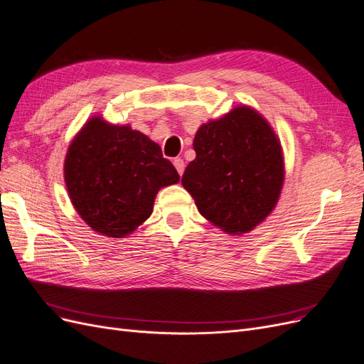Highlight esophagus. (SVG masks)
Instances as JSON below:
<instances>
[{
	"label": "esophagus",
	"instance_id": "esophagus-1",
	"mask_svg": "<svg viewBox=\"0 0 364 364\" xmlns=\"http://www.w3.org/2000/svg\"><path fill=\"white\" fill-rule=\"evenodd\" d=\"M173 164H174V167H176L178 173H179L181 176H182V173H183V170H185V163H183V159H182V158H174Z\"/></svg>",
	"mask_w": 364,
	"mask_h": 364
}]
</instances>
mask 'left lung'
I'll use <instances>...</instances> for the list:
<instances>
[{
    "instance_id": "8db88e82",
    "label": "left lung",
    "mask_w": 364,
    "mask_h": 364,
    "mask_svg": "<svg viewBox=\"0 0 364 364\" xmlns=\"http://www.w3.org/2000/svg\"><path fill=\"white\" fill-rule=\"evenodd\" d=\"M196 159L182 185L198 212L227 235H243L263 223L279 200L285 164L281 140L269 121L240 105L201 124Z\"/></svg>"
}]
</instances>
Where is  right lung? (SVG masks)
I'll return each instance as SVG.
<instances>
[{"instance_id":"right-lung-1","label":"right lung","mask_w":364,"mask_h":364,"mask_svg":"<svg viewBox=\"0 0 364 364\" xmlns=\"http://www.w3.org/2000/svg\"><path fill=\"white\" fill-rule=\"evenodd\" d=\"M179 179L159 144L101 114L83 124L64 159L71 205L95 232L112 239L134 232L151 216L158 191Z\"/></svg>"}]
</instances>
